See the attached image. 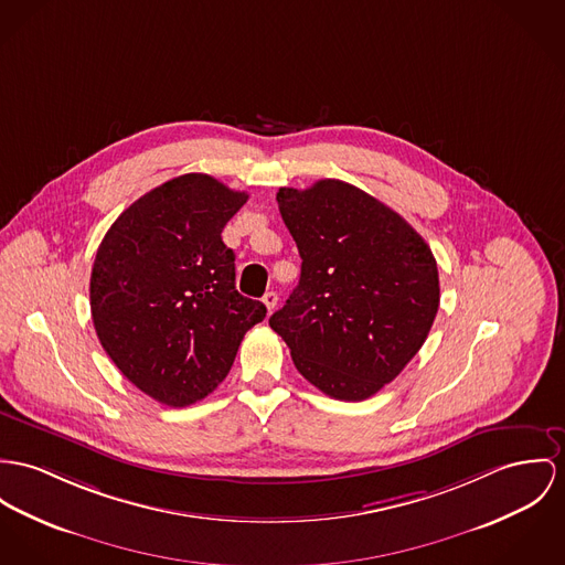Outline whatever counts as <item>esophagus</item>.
I'll list each match as a JSON object with an SVG mask.
<instances>
[{
  "label": "esophagus",
  "mask_w": 565,
  "mask_h": 565,
  "mask_svg": "<svg viewBox=\"0 0 565 565\" xmlns=\"http://www.w3.org/2000/svg\"><path fill=\"white\" fill-rule=\"evenodd\" d=\"M277 301H279L277 292H266V295L262 297V303L266 305V309H268V311H273V309H275Z\"/></svg>",
  "instance_id": "34e87169"
}]
</instances>
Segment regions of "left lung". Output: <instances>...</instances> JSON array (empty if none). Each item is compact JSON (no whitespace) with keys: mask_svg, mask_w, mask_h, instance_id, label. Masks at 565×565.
Instances as JSON below:
<instances>
[{"mask_svg":"<svg viewBox=\"0 0 565 565\" xmlns=\"http://www.w3.org/2000/svg\"><path fill=\"white\" fill-rule=\"evenodd\" d=\"M301 279L268 320L305 379L335 399L383 390L424 347L440 288L428 243L370 193L333 178L281 186Z\"/></svg>","mask_w":565,"mask_h":565,"instance_id":"1","label":"left lung"}]
</instances>
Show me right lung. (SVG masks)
<instances>
[{"mask_svg":"<svg viewBox=\"0 0 565 565\" xmlns=\"http://www.w3.org/2000/svg\"><path fill=\"white\" fill-rule=\"evenodd\" d=\"M217 178L184 174L148 191L107 230L92 266L100 347L137 390L189 406L217 390L266 307L236 290L225 223L247 202Z\"/></svg>","mask_w":565,"mask_h":565,"instance_id":"obj_1","label":"right lung"}]
</instances>
